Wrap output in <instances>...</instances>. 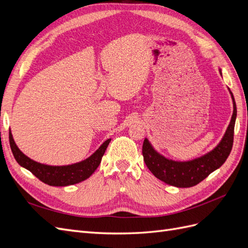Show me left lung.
<instances>
[{"label":"left lung","instance_id":"8db88e82","mask_svg":"<svg viewBox=\"0 0 248 248\" xmlns=\"http://www.w3.org/2000/svg\"><path fill=\"white\" fill-rule=\"evenodd\" d=\"M230 93L234 106L231 122L219 144L207 154L189 161H174L156 152L149 140L145 139L142 144V156L146 166L157 179L169 185L186 188L199 184L212 171L222 166L232 147L237 117L236 102L232 93L231 91Z\"/></svg>","mask_w":248,"mask_h":248}]
</instances>
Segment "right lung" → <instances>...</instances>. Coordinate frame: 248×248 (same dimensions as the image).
<instances>
[{"instance_id": "add662e5", "label": "right lung", "mask_w": 248, "mask_h": 248, "mask_svg": "<svg viewBox=\"0 0 248 248\" xmlns=\"http://www.w3.org/2000/svg\"><path fill=\"white\" fill-rule=\"evenodd\" d=\"M110 139L107 140L95 153L89 158L70 166L52 167L36 162L22 153L14 141L11 131H9V142L14 158L19 166L27 169L38 178L40 181L50 186H68L79 183L91 176L99 167L101 158L109 144Z\"/></svg>"}]
</instances>
